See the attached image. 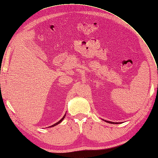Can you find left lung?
Here are the masks:
<instances>
[{"mask_svg":"<svg viewBox=\"0 0 158 158\" xmlns=\"http://www.w3.org/2000/svg\"><path fill=\"white\" fill-rule=\"evenodd\" d=\"M103 121H105V122H106V123H111V124H118V123H114V122H111V121H108L104 120V119H103Z\"/></svg>","mask_w":158,"mask_h":158,"instance_id":"obj_1","label":"left lung"}]
</instances>
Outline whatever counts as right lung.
Masks as SVG:
<instances>
[{
    "mask_svg": "<svg viewBox=\"0 0 158 158\" xmlns=\"http://www.w3.org/2000/svg\"><path fill=\"white\" fill-rule=\"evenodd\" d=\"M66 114H64V117H63L62 118H61V120H60V121H59L58 122H57V123H55V124H53V125H51V126H49V127H54V126H56V125H58V124H60V123H61V122H62V121L64 120V118H65V117H66Z\"/></svg>",
    "mask_w": 158,
    "mask_h": 158,
    "instance_id": "right-lung-1",
    "label": "right lung"
}]
</instances>
